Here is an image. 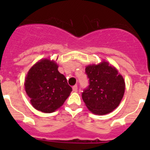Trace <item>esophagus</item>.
I'll use <instances>...</instances> for the list:
<instances>
[{"instance_id": "34e87169", "label": "esophagus", "mask_w": 150, "mask_h": 150, "mask_svg": "<svg viewBox=\"0 0 150 150\" xmlns=\"http://www.w3.org/2000/svg\"><path fill=\"white\" fill-rule=\"evenodd\" d=\"M77 89H78V87L76 85H75V86H73V91H77Z\"/></svg>"}]
</instances>
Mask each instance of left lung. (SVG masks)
Instances as JSON below:
<instances>
[{
  "instance_id": "obj_1",
  "label": "left lung",
  "mask_w": 150,
  "mask_h": 150,
  "mask_svg": "<svg viewBox=\"0 0 150 150\" xmlns=\"http://www.w3.org/2000/svg\"><path fill=\"white\" fill-rule=\"evenodd\" d=\"M89 85L83 90L82 98L87 108L96 115L112 112L123 98L125 88L121 74L107 62L86 67Z\"/></svg>"
}]
</instances>
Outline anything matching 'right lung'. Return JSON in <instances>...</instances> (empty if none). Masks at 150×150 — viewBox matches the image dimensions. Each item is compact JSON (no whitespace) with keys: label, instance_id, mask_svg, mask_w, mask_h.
Wrapping results in <instances>:
<instances>
[{"label":"right lung","instance_id":"obj_1","mask_svg":"<svg viewBox=\"0 0 150 150\" xmlns=\"http://www.w3.org/2000/svg\"><path fill=\"white\" fill-rule=\"evenodd\" d=\"M58 67L54 61L42 59L28 73L25 88L30 103L38 110L46 113L54 112L63 105L72 91Z\"/></svg>","mask_w":150,"mask_h":150}]
</instances>
